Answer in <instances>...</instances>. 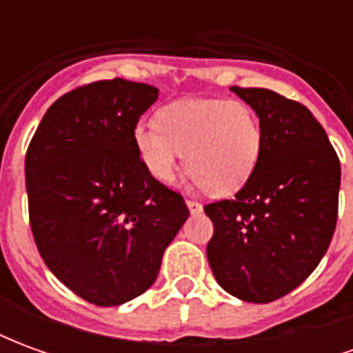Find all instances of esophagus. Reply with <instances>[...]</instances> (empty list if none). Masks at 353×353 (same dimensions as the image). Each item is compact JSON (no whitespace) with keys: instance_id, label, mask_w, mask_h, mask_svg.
I'll return each mask as SVG.
<instances>
[{"instance_id":"obj_1","label":"esophagus","mask_w":353,"mask_h":353,"mask_svg":"<svg viewBox=\"0 0 353 353\" xmlns=\"http://www.w3.org/2000/svg\"><path fill=\"white\" fill-rule=\"evenodd\" d=\"M187 208H189L191 214H199V212H202V204L196 202V200H187Z\"/></svg>"}]
</instances>
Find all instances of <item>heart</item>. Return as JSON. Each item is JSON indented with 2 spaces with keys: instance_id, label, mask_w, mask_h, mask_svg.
Here are the masks:
<instances>
[{
  "instance_id": "heart-1",
  "label": "heart",
  "mask_w": 353,
  "mask_h": 353,
  "mask_svg": "<svg viewBox=\"0 0 353 353\" xmlns=\"http://www.w3.org/2000/svg\"><path fill=\"white\" fill-rule=\"evenodd\" d=\"M132 139L139 161L157 181L170 183L185 154L187 172L217 196L248 183L263 147L261 124L252 108L229 100L168 103L157 113V126L139 123Z\"/></svg>"
}]
</instances>
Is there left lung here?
Here are the masks:
<instances>
[{"mask_svg":"<svg viewBox=\"0 0 353 353\" xmlns=\"http://www.w3.org/2000/svg\"><path fill=\"white\" fill-rule=\"evenodd\" d=\"M230 90L259 117L263 147L234 200L204 208L214 223L206 255L227 293L265 304L299 288L323 259L336 227L341 162L303 103L266 88Z\"/></svg>","mask_w":353,"mask_h":353,"instance_id":"1","label":"left lung"}]
</instances>
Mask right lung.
I'll list each match as a JSON object with an SVG mask.
<instances>
[{"label":"right lung","mask_w":353,"mask_h":353,"mask_svg":"<svg viewBox=\"0 0 353 353\" xmlns=\"http://www.w3.org/2000/svg\"><path fill=\"white\" fill-rule=\"evenodd\" d=\"M159 88L98 81L58 98L30 141V223L45 265L96 306L145 293L189 217L181 194L139 161L134 128Z\"/></svg>","instance_id":"right-lung-1"}]
</instances>
